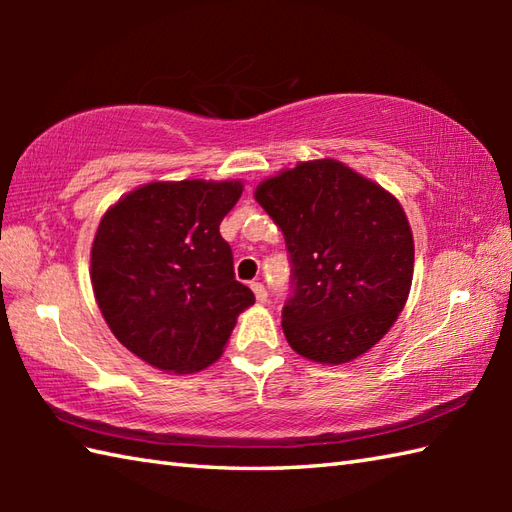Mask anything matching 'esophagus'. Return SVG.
Segmentation results:
<instances>
[{
	"label": "esophagus",
	"mask_w": 512,
	"mask_h": 512,
	"mask_svg": "<svg viewBox=\"0 0 512 512\" xmlns=\"http://www.w3.org/2000/svg\"><path fill=\"white\" fill-rule=\"evenodd\" d=\"M250 288H253L257 301L266 303V299H268V292H266V286H264V284H259V281H253V284H250Z\"/></svg>",
	"instance_id": "34e87169"
}]
</instances>
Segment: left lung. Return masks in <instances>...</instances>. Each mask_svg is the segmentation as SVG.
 Masks as SVG:
<instances>
[{
  "instance_id": "left-lung-1",
  "label": "left lung",
  "mask_w": 512,
  "mask_h": 512,
  "mask_svg": "<svg viewBox=\"0 0 512 512\" xmlns=\"http://www.w3.org/2000/svg\"><path fill=\"white\" fill-rule=\"evenodd\" d=\"M255 200L286 239L281 328L297 354L339 365L365 354L405 308L413 237L394 195L336 160L301 162Z\"/></svg>"
}]
</instances>
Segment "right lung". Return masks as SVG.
Wrapping results in <instances>:
<instances>
[{
	"label": "right lung",
	"mask_w": 512,
	"mask_h": 512,
	"mask_svg": "<svg viewBox=\"0 0 512 512\" xmlns=\"http://www.w3.org/2000/svg\"><path fill=\"white\" fill-rule=\"evenodd\" d=\"M239 195V182H151L103 215L92 244L94 297L116 339L145 363L204 369L255 303L220 235Z\"/></svg>",
	"instance_id": "1"
}]
</instances>
